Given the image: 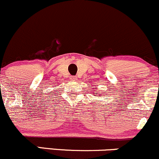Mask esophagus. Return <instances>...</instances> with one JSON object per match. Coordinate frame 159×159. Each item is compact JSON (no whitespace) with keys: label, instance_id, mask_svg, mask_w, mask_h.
Masks as SVG:
<instances>
[{"label":"esophagus","instance_id":"1","mask_svg":"<svg viewBox=\"0 0 159 159\" xmlns=\"http://www.w3.org/2000/svg\"><path fill=\"white\" fill-rule=\"evenodd\" d=\"M71 79L73 80V81H75L77 79V77L76 76H71Z\"/></svg>","mask_w":159,"mask_h":159}]
</instances>
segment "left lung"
<instances>
[{
  "label": "left lung",
  "mask_w": 159,
  "mask_h": 159,
  "mask_svg": "<svg viewBox=\"0 0 159 159\" xmlns=\"http://www.w3.org/2000/svg\"><path fill=\"white\" fill-rule=\"evenodd\" d=\"M97 94H98V95H99V96H101V94H98V93L97 92V91H95V92L93 93V95H95V96H97Z\"/></svg>",
  "instance_id": "8db88e82"
}]
</instances>
